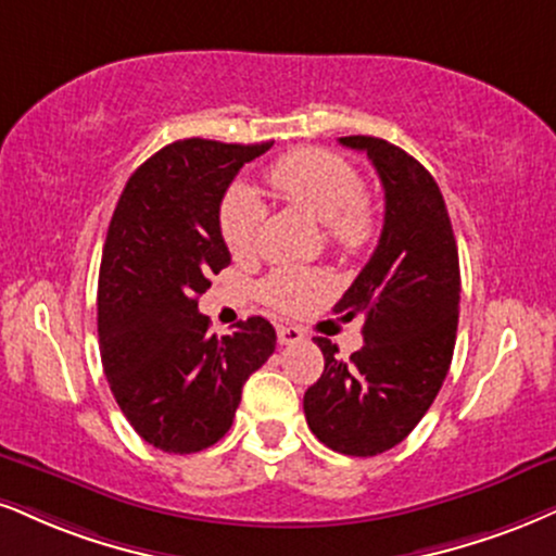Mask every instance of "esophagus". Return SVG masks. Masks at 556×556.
Masks as SVG:
<instances>
[{"label": "esophagus", "instance_id": "1", "mask_svg": "<svg viewBox=\"0 0 556 556\" xmlns=\"http://www.w3.org/2000/svg\"><path fill=\"white\" fill-rule=\"evenodd\" d=\"M304 340V332L299 327H278V342L280 345H296V342Z\"/></svg>", "mask_w": 556, "mask_h": 556}]
</instances>
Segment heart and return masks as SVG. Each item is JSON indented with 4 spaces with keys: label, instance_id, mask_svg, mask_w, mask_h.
<instances>
[{
    "label": "heart",
    "instance_id": "obj_1",
    "mask_svg": "<svg viewBox=\"0 0 556 556\" xmlns=\"http://www.w3.org/2000/svg\"><path fill=\"white\" fill-rule=\"evenodd\" d=\"M265 180L286 201L325 224L327 239L345 255H358L379 231V214L371 198L363 193V180L353 164L340 154L317 147H301L267 167ZM265 205L255 190L237 185L224 195L218 226L226 247L247 255L257 242ZM330 280L321 273L280 270L265 280L263 299L278 312H299L309 301L325 296Z\"/></svg>",
    "mask_w": 556,
    "mask_h": 556
}]
</instances>
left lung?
I'll use <instances>...</instances> for the list:
<instances>
[{"instance_id":"left-lung-1","label":"left lung","mask_w":556,"mask_h":556,"mask_svg":"<svg viewBox=\"0 0 556 556\" xmlns=\"http://www.w3.org/2000/svg\"><path fill=\"white\" fill-rule=\"evenodd\" d=\"M366 152L383 185V229L371 260L334 312L363 317L366 345L338 358L317 338L325 371L306 389L304 415L327 448L376 456L394 448L441 392L458 325V250L433 175L415 156L374 136H342Z\"/></svg>"}]
</instances>
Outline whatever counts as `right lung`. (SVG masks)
I'll list each match as a JSON object with an SVG mask.
<instances>
[{"mask_svg":"<svg viewBox=\"0 0 556 556\" xmlns=\"http://www.w3.org/2000/svg\"><path fill=\"white\" fill-rule=\"evenodd\" d=\"M273 143L175 141L128 177L102 247L100 355L121 413L143 441L195 454L222 441L242 387L276 351L263 317L216 338L198 296L231 263L218 211L239 169Z\"/></svg>","mask_w":556,"mask_h":556,"instance_id":"right-lung-1","label":"right lung"}]
</instances>
